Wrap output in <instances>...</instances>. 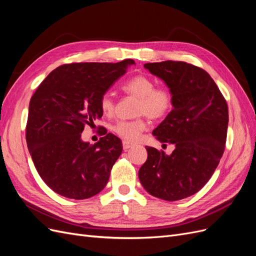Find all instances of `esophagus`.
Returning a JSON list of instances; mask_svg holds the SVG:
<instances>
[{"instance_id":"34e87169","label":"esophagus","mask_w":256,"mask_h":256,"mask_svg":"<svg viewBox=\"0 0 256 256\" xmlns=\"http://www.w3.org/2000/svg\"><path fill=\"white\" fill-rule=\"evenodd\" d=\"M132 146H134L132 143H130V142H128V141H122V148L125 150H129L130 147H132Z\"/></svg>"}]
</instances>
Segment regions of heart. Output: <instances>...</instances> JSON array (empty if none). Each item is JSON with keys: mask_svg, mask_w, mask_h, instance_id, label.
I'll use <instances>...</instances> for the list:
<instances>
[{"mask_svg": "<svg viewBox=\"0 0 256 256\" xmlns=\"http://www.w3.org/2000/svg\"><path fill=\"white\" fill-rule=\"evenodd\" d=\"M122 90L126 94L138 98L136 114L146 115L152 120H161L172 111L174 98L171 90L166 86H156L150 76L136 74L122 84ZM115 102L110 92H104L100 98V108L106 115H111ZM147 122L144 118L134 120H118L114 124L112 130L115 134L126 141L134 142L140 138L146 129Z\"/></svg>", "mask_w": 256, "mask_h": 256, "instance_id": "obj_1", "label": "heart"}]
</instances>
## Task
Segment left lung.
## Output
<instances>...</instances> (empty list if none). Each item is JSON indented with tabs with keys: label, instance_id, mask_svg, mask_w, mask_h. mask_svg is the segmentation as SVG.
Listing matches in <instances>:
<instances>
[{
	"label": "left lung",
	"instance_id": "left-lung-1",
	"mask_svg": "<svg viewBox=\"0 0 256 256\" xmlns=\"http://www.w3.org/2000/svg\"><path fill=\"white\" fill-rule=\"evenodd\" d=\"M144 67L164 80L174 98L173 110L152 131L164 150L146 146L147 160L138 171L144 189L164 200L196 194L210 180L224 152L228 108L226 98L204 69L186 62L166 60Z\"/></svg>",
	"mask_w": 256,
	"mask_h": 256
}]
</instances>
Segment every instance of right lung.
Segmentation results:
<instances>
[{
	"label": "right lung",
	"instance_id": "1",
	"mask_svg": "<svg viewBox=\"0 0 256 256\" xmlns=\"http://www.w3.org/2000/svg\"><path fill=\"white\" fill-rule=\"evenodd\" d=\"M134 60L120 63L58 66L30 98L26 138L42 180L58 194L74 200L96 196L109 182L120 156L122 141L104 132L94 145L82 141L85 125L102 118L100 98L127 72Z\"/></svg>",
	"mask_w": 256,
	"mask_h": 256
}]
</instances>
